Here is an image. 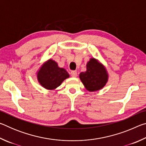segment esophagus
<instances>
[{
	"mask_svg": "<svg viewBox=\"0 0 146 146\" xmlns=\"http://www.w3.org/2000/svg\"><path fill=\"white\" fill-rule=\"evenodd\" d=\"M71 75L72 77H76V76H77V72L75 71H72L71 72Z\"/></svg>",
	"mask_w": 146,
	"mask_h": 146,
	"instance_id": "1",
	"label": "esophagus"
}]
</instances>
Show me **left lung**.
I'll return each mask as SVG.
<instances>
[{"mask_svg": "<svg viewBox=\"0 0 146 146\" xmlns=\"http://www.w3.org/2000/svg\"><path fill=\"white\" fill-rule=\"evenodd\" d=\"M79 77L86 90L93 92L104 87L109 76L105 66L97 59L91 58L86 65V71L79 74Z\"/></svg>", "mask_w": 146, "mask_h": 146, "instance_id": "8db88e82", "label": "left lung"}]
</instances>
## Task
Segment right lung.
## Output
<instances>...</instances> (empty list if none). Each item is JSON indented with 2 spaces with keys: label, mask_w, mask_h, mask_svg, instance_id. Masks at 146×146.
Instances as JSON below:
<instances>
[{
  "label": "right lung",
  "mask_w": 146,
  "mask_h": 146,
  "mask_svg": "<svg viewBox=\"0 0 146 146\" xmlns=\"http://www.w3.org/2000/svg\"><path fill=\"white\" fill-rule=\"evenodd\" d=\"M37 80L46 90H53L58 88L70 75L65 69L59 68L58 64L52 59H49L37 71Z\"/></svg>",
  "instance_id": "add662e5"
}]
</instances>
